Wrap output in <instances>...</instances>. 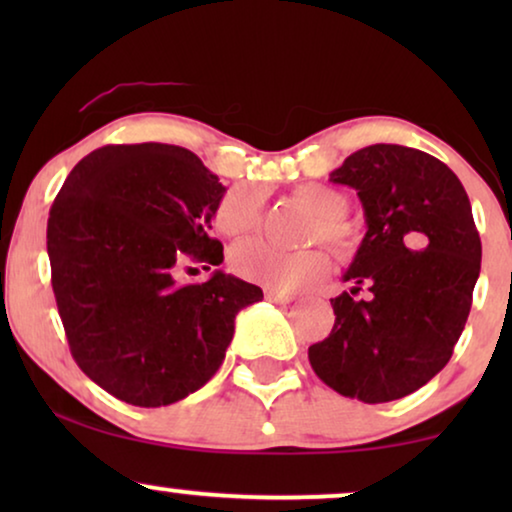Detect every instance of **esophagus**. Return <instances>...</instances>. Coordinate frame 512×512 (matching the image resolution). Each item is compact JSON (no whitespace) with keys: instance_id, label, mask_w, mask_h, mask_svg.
I'll use <instances>...</instances> for the list:
<instances>
[{"instance_id":"34e87169","label":"esophagus","mask_w":512,"mask_h":512,"mask_svg":"<svg viewBox=\"0 0 512 512\" xmlns=\"http://www.w3.org/2000/svg\"><path fill=\"white\" fill-rule=\"evenodd\" d=\"M265 298H268L270 303H277V305H289V303H293V296H286V293H282V291H272V289L265 291Z\"/></svg>"}]
</instances>
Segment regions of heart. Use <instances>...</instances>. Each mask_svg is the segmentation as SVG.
I'll list each match as a JSON object with an SVG mask.
<instances>
[{"instance_id": "b5f03b06", "label": "heart", "mask_w": 512, "mask_h": 512, "mask_svg": "<svg viewBox=\"0 0 512 512\" xmlns=\"http://www.w3.org/2000/svg\"><path fill=\"white\" fill-rule=\"evenodd\" d=\"M296 195L312 212L319 214L314 226V240L324 237L342 254H349L356 244L354 228L345 221L347 198L335 188L317 181H307L296 188ZM263 219V193L249 184H237L223 193L214 212L216 228L228 237H242L258 230ZM230 263L237 275L249 282L263 284L272 291L310 289L331 272V256L326 249L314 247L303 251H282L268 242H244L233 249Z\"/></svg>"}]
</instances>
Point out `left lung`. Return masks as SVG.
<instances>
[{"instance_id": "1", "label": "left lung", "mask_w": 512, "mask_h": 512, "mask_svg": "<svg viewBox=\"0 0 512 512\" xmlns=\"http://www.w3.org/2000/svg\"><path fill=\"white\" fill-rule=\"evenodd\" d=\"M331 181L354 188L368 230L342 277L354 286L331 298L333 331L307 356L338 394L396 401L447 366L466 326L482 258L471 202L445 163L398 144L352 153Z\"/></svg>"}]
</instances>
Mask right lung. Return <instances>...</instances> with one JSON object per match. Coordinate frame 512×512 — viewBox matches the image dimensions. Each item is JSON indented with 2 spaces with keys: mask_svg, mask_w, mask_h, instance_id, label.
Wrapping results in <instances>:
<instances>
[{
  "mask_svg": "<svg viewBox=\"0 0 512 512\" xmlns=\"http://www.w3.org/2000/svg\"><path fill=\"white\" fill-rule=\"evenodd\" d=\"M226 193L188 149L116 144L69 172L48 214L51 284L74 361L139 408L177 403L212 380L242 307L263 291L226 272L177 284L186 256L223 263L209 237Z\"/></svg>",
  "mask_w": 512,
  "mask_h": 512,
  "instance_id": "right-lung-1",
  "label": "right lung"
}]
</instances>
